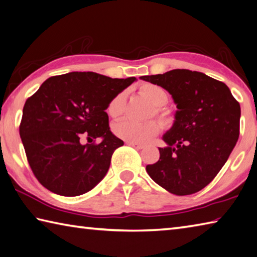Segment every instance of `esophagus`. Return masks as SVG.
Here are the masks:
<instances>
[{
    "instance_id": "esophagus-1",
    "label": "esophagus",
    "mask_w": 257,
    "mask_h": 257,
    "mask_svg": "<svg viewBox=\"0 0 257 257\" xmlns=\"http://www.w3.org/2000/svg\"><path fill=\"white\" fill-rule=\"evenodd\" d=\"M125 144L129 145V146L134 147V148H136V149H142V148H144L143 145H139V144H136V143H132V142H125Z\"/></svg>"
}]
</instances>
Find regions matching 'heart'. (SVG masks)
<instances>
[{"label":"heart","mask_w":257,"mask_h":257,"mask_svg":"<svg viewBox=\"0 0 257 257\" xmlns=\"http://www.w3.org/2000/svg\"><path fill=\"white\" fill-rule=\"evenodd\" d=\"M138 90L139 94L154 106L151 115L158 116L164 124H171L173 122V113L165 106H163L169 101V94L164 88L155 84L144 83L139 86ZM125 109H127V92L122 91L109 102L106 112L111 118L118 119L124 114ZM158 132H160V124L154 120L137 122L130 119H123L113 125V133L116 137L136 144L148 143L156 136Z\"/></svg>","instance_id":"heart-1"}]
</instances>
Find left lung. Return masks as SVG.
<instances>
[{"instance_id":"obj_1","label":"left lung","mask_w":257,"mask_h":257,"mask_svg":"<svg viewBox=\"0 0 257 257\" xmlns=\"http://www.w3.org/2000/svg\"><path fill=\"white\" fill-rule=\"evenodd\" d=\"M170 93L175 120L158 148L160 160L147 165L148 175L176 195H189L211 182L225 165L239 137L240 105L225 83L206 74L173 69L141 76Z\"/></svg>"}]
</instances>
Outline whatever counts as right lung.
I'll use <instances>...</instances> for the list:
<instances>
[{
	"mask_svg": "<svg viewBox=\"0 0 257 257\" xmlns=\"http://www.w3.org/2000/svg\"><path fill=\"white\" fill-rule=\"evenodd\" d=\"M135 81L136 77L72 72L49 77L28 97L19 132L41 185L56 194L76 197L103 179L113 152L123 145L111 133L105 110ZM84 137L102 142L83 145Z\"/></svg>",
	"mask_w": 257,
	"mask_h": 257,
	"instance_id": "obj_1",
	"label": "right lung"
}]
</instances>
